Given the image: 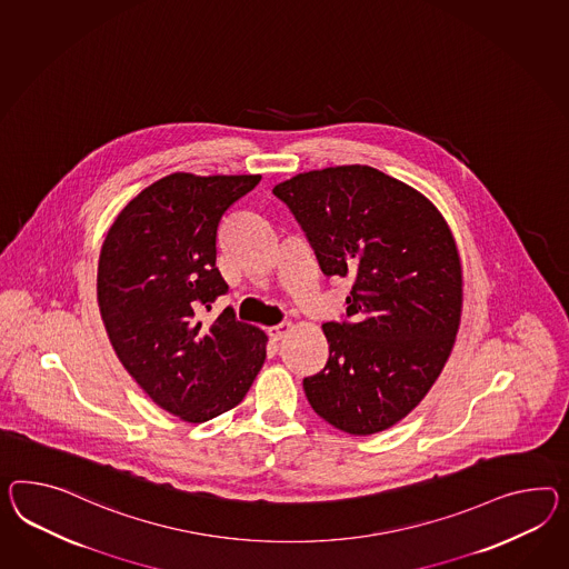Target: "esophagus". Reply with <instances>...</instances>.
<instances>
[{
  "label": "esophagus",
  "mask_w": 569,
  "mask_h": 569,
  "mask_svg": "<svg viewBox=\"0 0 569 569\" xmlns=\"http://www.w3.org/2000/svg\"><path fill=\"white\" fill-rule=\"evenodd\" d=\"M292 330V323L289 321H282V323H278V326H272V328H268V335L272 340H280V338H284V336L289 335Z\"/></svg>",
  "instance_id": "esophagus-1"
}]
</instances>
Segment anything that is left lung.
Masks as SVG:
<instances>
[{
	"mask_svg": "<svg viewBox=\"0 0 569 569\" xmlns=\"http://www.w3.org/2000/svg\"><path fill=\"white\" fill-rule=\"evenodd\" d=\"M321 272L352 280L349 321L321 326L328 363L303 379L311 408L350 436L402 421L448 361L462 316L452 231L421 191L367 164L291 177L274 188Z\"/></svg>",
	"mask_w": 569,
	"mask_h": 569,
	"instance_id": "left-lung-1",
	"label": "left lung"
}]
</instances>
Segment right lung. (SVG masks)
<instances>
[{"label": "right lung", "mask_w": 569, "mask_h": 569, "mask_svg": "<svg viewBox=\"0 0 569 569\" xmlns=\"http://www.w3.org/2000/svg\"><path fill=\"white\" fill-rule=\"evenodd\" d=\"M262 176L173 173L140 191L104 237L97 272L102 323L138 386L181 421L237 407L266 359L268 336L227 307L204 321L229 284L217 268L224 212Z\"/></svg>", "instance_id": "obj_1"}]
</instances>
